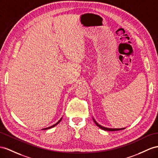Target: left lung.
Here are the masks:
<instances>
[{
    "mask_svg": "<svg viewBox=\"0 0 158 158\" xmlns=\"http://www.w3.org/2000/svg\"><path fill=\"white\" fill-rule=\"evenodd\" d=\"M94 122L95 123V124L98 125V126L99 127V128H101V129H102L103 130H105V131H119V130H121V129H123L124 128H121V129H111V128H107V127H103V126H102V125H100L99 124H98V123L96 122L95 121V120L94 119Z\"/></svg>",
    "mask_w": 158,
    "mask_h": 158,
    "instance_id": "8db88e82",
    "label": "left lung"
}]
</instances>
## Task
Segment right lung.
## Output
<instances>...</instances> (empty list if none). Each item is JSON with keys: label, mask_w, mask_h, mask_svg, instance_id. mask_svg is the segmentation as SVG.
Instances as JSON below:
<instances>
[{"label": "right lung", "mask_w": 158, "mask_h": 158, "mask_svg": "<svg viewBox=\"0 0 158 158\" xmlns=\"http://www.w3.org/2000/svg\"><path fill=\"white\" fill-rule=\"evenodd\" d=\"M61 119H62V118L61 119H60L59 121H58V122L57 123H55V125H52V126H51V127H47V128H44V129H50V128H52V127H55V125H57L59 122H60V121H61Z\"/></svg>", "instance_id": "right-lung-1"}]
</instances>
